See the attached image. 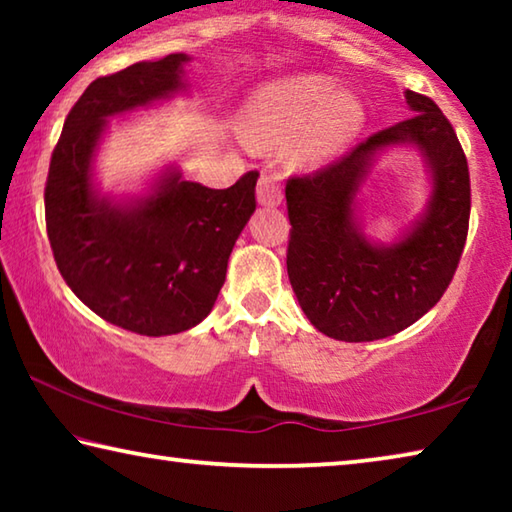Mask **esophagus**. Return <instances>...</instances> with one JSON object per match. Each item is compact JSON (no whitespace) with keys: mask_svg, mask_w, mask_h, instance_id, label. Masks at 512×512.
Instances as JSON below:
<instances>
[{"mask_svg":"<svg viewBox=\"0 0 512 512\" xmlns=\"http://www.w3.org/2000/svg\"><path fill=\"white\" fill-rule=\"evenodd\" d=\"M257 203L266 205V207H277L282 203V187H280V178L277 176H268L264 173L257 183Z\"/></svg>","mask_w":512,"mask_h":512,"instance_id":"1","label":"esophagus"}]
</instances>
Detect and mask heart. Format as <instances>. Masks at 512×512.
Instances as JSON below:
<instances>
[{"instance_id":"1","label":"heart","mask_w":512,"mask_h":512,"mask_svg":"<svg viewBox=\"0 0 512 512\" xmlns=\"http://www.w3.org/2000/svg\"><path fill=\"white\" fill-rule=\"evenodd\" d=\"M366 124L357 92L334 88L325 74H293L250 94L239 117L241 137L257 149L287 144L293 167L316 169L339 155Z\"/></svg>"}]
</instances>
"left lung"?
I'll use <instances>...</instances> for the list:
<instances>
[{
	"instance_id": "8db88e82",
	"label": "left lung",
	"mask_w": 512,
	"mask_h": 512,
	"mask_svg": "<svg viewBox=\"0 0 512 512\" xmlns=\"http://www.w3.org/2000/svg\"><path fill=\"white\" fill-rule=\"evenodd\" d=\"M411 117L341 160L287 183V271L305 316L329 339L363 343L402 332L443 298L470 223V171L452 124L424 94L404 92ZM413 145L430 173L425 212L393 245L362 235L356 196L371 164Z\"/></svg>"
}]
</instances>
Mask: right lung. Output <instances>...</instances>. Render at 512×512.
I'll use <instances>...</instances> for the list:
<instances>
[{
  "label": "right lung",
  "instance_id": "right-lung-1",
  "mask_svg": "<svg viewBox=\"0 0 512 512\" xmlns=\"http://www.w3.org/2000/svg\"><path fill=\"white\" fill-rule=\"evenodd\" d=\"M189 60L169 54L92 81L65 119L45 187L47 235L67 287L103 320L144 336L185 332L210 314L255 212L257 171L210 189L167 167L144 194L121 198L94 183L108 119L187 92Z\"/></svg>",
  "mask_w": 512,
  "mask_h": 512
}]
</instances>
